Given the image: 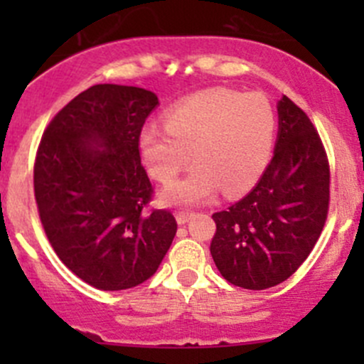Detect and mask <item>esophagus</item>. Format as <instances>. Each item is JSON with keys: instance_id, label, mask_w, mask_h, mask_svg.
Returning <instances> with one entry per match:
<instances>
[{"instance_id": "obj_1", "label": "esophagus", "mask_w": 364, "mask_h": 364, "mask_svg": "<svg viewBox=\"0 0 364 364\" xmlns=\"http://www.w3.org/2000/svg\"><path fill=\"white\" fill-rule=\"evenodd\" d=\"M192 216H193L192 211H178V213H176V220H178L179 225H183V223L188 222Z\"/></svg>"}]
</instances>
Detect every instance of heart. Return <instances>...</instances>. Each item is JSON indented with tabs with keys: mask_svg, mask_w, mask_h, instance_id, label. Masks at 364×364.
Returning a JSON list of instances; mask_svg holds the SVG:
<instances>
[{
	"mask_svg": "<svg viewBox=\"0 0 364 364\" xmlns=\"http://www.w3.org/2000/svg\"><path fill=\"white\" fill-rule=\"evenodd\" d=\"M277 114L260 93L209 87L183 98L149 123L139 137L142 160L160 183H171L186 165L196 167L161 192L168 204H199L222 188L236 196L252 188L273 151Z\"/></svg>",
	"mask_w": 364,
	"mask_h": 364,
	"instance_id": "obj_1",
	"label": "heart"
}]
</instances>
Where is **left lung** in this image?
<instances>
[{"label":"left lung","mask_w":364,"mask_h":364,"mask_svg":"<svg viewBox=\"0 0 364 364\" xmlns=\"http://www.w3.org/2000/svg\"><path fill=\"white\" fill-rule=\"evenodd\" d=\"M329 209V161L310 117L278 102L274 155L240 203L213 215V260L227 282L264 291L287 280L314 250Z\"/></svg>","instance_id":"8db88e82"}]
</instances>
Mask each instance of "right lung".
<instances>
[{"instance_id":"obj_1","label":"right lung","mask_w":364,"mask_h":364,"mask_svg":"<svg viewBox=\"0 0 364 364\" xmlns=\"http://www.w3.org/2000/svg\"><path fill=\"white\" fill-rule=\"evenodd\" d=\"M159 105L135 86L97 84L47 124L33 171L40 222L61 262L102 291L141 285L159 269L178 223L148 204L139 137Z\"/></svg>"}]
</instances>
